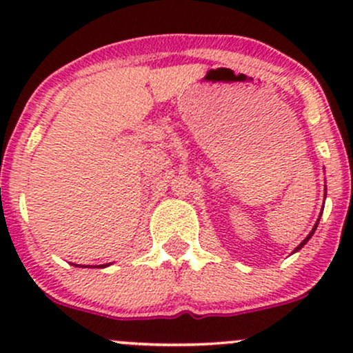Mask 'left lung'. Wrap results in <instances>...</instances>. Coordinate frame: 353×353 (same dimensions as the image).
<instances>
[{"mask_svg": "<svg viewBox=\"0 0 353 353\" xmlns=\"http://www.w3.org/2000/svg\"><path fill=\"white\" fill-rule=\"evenodd\" d=\"M317 225H319V221H317V224H315V225H314V229H312V230H310V234H309V236H307V237H305V239H303V241L301 242V244H299L297 247H295V250H294V252H297V250H301V249H302V247H303V245H305V244H307V242H309V239H310L312 236H314V232H315V229H317Z\"/></svg>", "mask_w": 353, "mask_h": 353, "instance_id": "1", "label": "left lung"}]
</instances>
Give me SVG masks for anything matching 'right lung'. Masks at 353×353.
<instances>
[{"instance_id": "1", "label": "right lung", "mask_w": 353, "mask_h": 353, "mask_svg": "<svg viewBox=\"0 0 353 353\" xmlns=\"http://www.w3.org/2000/svg\"><path fill=\"white\" fill-rule=\"evenodd\" d=\"M99 267H108V264H104V265H99Z\"/></svg>"}]
</instances>
